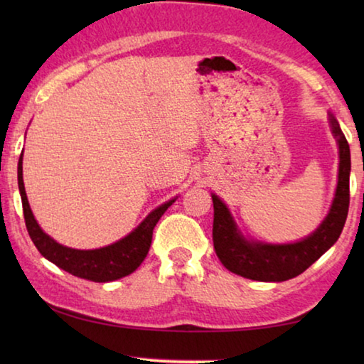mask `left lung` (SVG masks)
Wrapping results in <instances>:
<instances>
[{
  "instance_id": "1",
  "label": "left lung",
  "mask_w": 364,
  "mask_h": 364,
  "mask_svg": "<svg viewBox=\"0 0 364 364\" xmlns=\"http://www.w3.org/2000/svg\"><path fill=\"white\" fill-rule=\"evenodd\" d=\"M331 128L341 157L336 197L321 226L304 241L281 245L245 241L226 205L217 196H212L213 247L220 262L231 273L267 282L292 279L311 267L341 236L350 205V147L334 117H331Z\"/></svg>"
}]
</instances>
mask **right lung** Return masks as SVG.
<instances>
[{
	"label": "right lung",
	"instance_id": "obj_1",
	"mask_svg": "<svg viewBox=\"0 0 364 364\" xmlns=\"http://www.w3.org/2000/svg\"><path fill=\"white\" fill-rule=\"evenodd\" d=\"M17 180H19L22 197L23 218H26L28 236L33 241L35 247L40 250L43 257L67 273L95 282H109L132 274L143 263L147 252H149L154 226L157 225L165 210L175 202V199L170 200L151 212L136 230L132 231L127 237L120 239L119 242L96 250H75L58 244L46 232H43L36 223L33 213L30 210L26 188H23L22 156L19 159V167H17Z\"/></svg>",
	"mask_w": 364,
	"mask_h": 364
}]
</instances>
